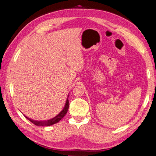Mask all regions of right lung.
Instances as JSON below:
<instances>
[{"instance_id": "right-lung-1", "label": "right lung", "mask_w": 156, "mask_h": 156, "mask_svg": "<svg viewBox=\"0 0 156 156\" xmlns=\"http://www.w3.org/2000/svg\"><path fill=\"white\" fill-rule=\"evenodd\" d=\"M68 97H69V95H68ZM68 97V98H67L65 106H64V108L62 109V111L59 114L57 115L55 117L51 118V119H50V120H44V121H37V120H32V119H30L29 118H27V116H25V115H24V116H25L27 119V120L31 122L36 125V126H51V125L56 124L58 122H59L61 120H62V119L64 116H65V115L66 114L67 112H68V110L69 105Z\"/></svg>"}]
</instances>
